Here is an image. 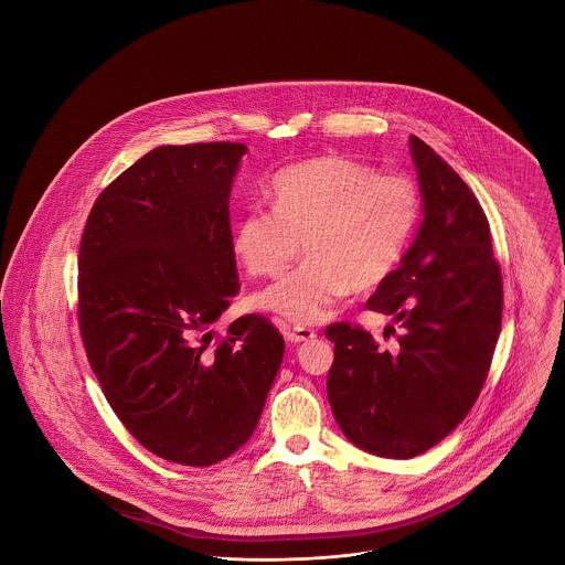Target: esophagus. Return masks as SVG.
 Returning <instances> with one entry per match:
<instances>
[{
	"label": "esophagus",
	"mask_w": 565,
	"mask_h": 565,
	"mask_svg": "<svg viewBox=\"0 0 565 565\" xmlns=\"http://www.w3.org/2000/svg\"><path fill=\"white\" fill-rule=\"evenodd\" d=\"M315 338V331L312 329H306V327H292L286 331V340L290 344H299V342H308Z\"/></svg>",
	"instance_id": "1"
}]
</instances>
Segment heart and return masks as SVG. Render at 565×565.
<instances>
[{"label":"heart","instance_id":"b5f03b06","mask_svg":"<svg viewBox=\"0 0 565 565\" xmlns=\"http://www.w3.org/2000/svg\"><path fill=\"white\" fill-rule=\"evenodd\" d=\"M273 203H250L232 223L230 246L253 277H277L259 308L295 324L324 321L351 290L380 286L397 266L420 216L416 183L347 156H321L275 174Z\"/></svg>","mask_w":565,"mask_h":565}]
</instances>
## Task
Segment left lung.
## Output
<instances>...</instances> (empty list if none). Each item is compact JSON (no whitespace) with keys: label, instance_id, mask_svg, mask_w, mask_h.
Listing matches in <instances>:
<instances>
[{"label":"left lung","instance_id":"left-lung-1","mask_svg":"<svg viewBox=\"0 0 565 565\" xmlns=\"http://www.w3.org/2000/svg\"><path fill=\"white\" fill-rule=\"evenodd\" d=\"M423 221L399 266L366 301L405 329L397 351L333 324L327 393L344 436L382 458H414L469 414L501 333L503 284L490 223L467 183L418 136L409 138Z\"/></svg>","mask_w":565,"mask_h":565}]
</instances>
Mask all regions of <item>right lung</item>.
Masks as SVG:
<instances>
[{"label": "right lung", "instance_id": "obj_1", "mask_svg": "<svg viewBox=\"0 0 565 565\" xmlns=\"http://www.w3.org/2000/svg\"><path fill=\"white\" fill-rule=\"evenodd\" d=\"M246 151L151 149L98 196L79 244V331L103 393L145 449L190 467L250 440L284 360L259 315L210 347L238 288L227 199Z\"/></svg>", "mask_w": 565, "mask_h": 565}]
</instances>
